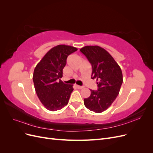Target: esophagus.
<instances>
[{
	"label": "esophagus",
	"mask_w": 153,
	"mask_h": 153,
	"mask_svg": "<svg viewBox=\"0 0 153 153\" xmlns=\"http://www.w3.org/2000/svg\"><path fill=\"white\" fill-rule=\"evenodd\" d=\"M76 87L78 88V89H83V88L84 87V86H80V85H76Z\"/></svg>",
	"instance_id": "obj_1"
}]
</instances>
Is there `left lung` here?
I'll list each match as a JSON object with an SVG mask.
<instances>
[{
  "mask_svg": "<svg viewBox=\"0 0 153 153\" xmlns=\"http://www.w3.org/2000/svg\"><path fill=\"white\" fill-rule=\"evenodd\" d=\"M91 63V78L97 80L98 89H91V96L84 100L91 111L101 113L112 104L123 82L121 68L107 51L99 46H85L80 50Z\"/></svg>",
  "mask_w": 153,
  "mask_h": 153,
  "instance_id": "left-lung-1",
  "label": "left lung"
}]
</instances>
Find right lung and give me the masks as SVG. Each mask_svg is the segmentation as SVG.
I'll use <instances>...</instances> for the list:
<instances>
[{"label":"right lung","mask_w":153,"mask_h":153,"mask_svg":"<svg viewBox=\"0 0 153 153\" xmlns=\"http://www.w3.org/2000/svg\"><path fill=\"white\" fill-rule=\"evenodd\" d=\"M76 50L71 46L57 45L45 54L34 69L32 78L36 94L50 111L61 110L68 103L73 85L64 84L60 78L68 55Z\"/></svg>","instance_id":"add662e5"}]
</instances>
